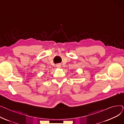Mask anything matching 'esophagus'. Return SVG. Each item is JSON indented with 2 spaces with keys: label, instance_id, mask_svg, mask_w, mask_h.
I'll return each mask as SVG.
<instances>
[{
  "label": "esophagus",
  "instance_id": "obj_1",
  "mask_svg": "<svg viewBox=\"0 0 124 124\" xmlns=\"http://www.w3.org/2000/svg\"><path fill=\"white\" fill-rule=\"evenodd\" d=\"M57 67L58 68H60L61 67V65H60V64H58L57 65Z\"/></svg>",
  "mask_w": 124,
  "mask_h": 124
}]
</instances>
